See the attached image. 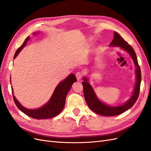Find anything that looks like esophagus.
Listing matches in <instances>:
<instances>
[{"label":"esophagus","mask_w":151,"mask_h":151,"mask_svg":"<svg viewBox=\"0 0 151 151\" xmlns=\"http://www.w3.org/2000/svg\"><path fill=\"white\" fill-rule=\"evenodd\" d=\"M82 76H83V73H81V72L76 73V77L77 80H78V81H80L81 80V78H82Z\"/></svg>","instance_id":"obj_1"}]
</instances>
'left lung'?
<instances>
[{
  "label": "left lung",
  "instance_id": "1",
  "mask_svg": "<svg viewBox=\"0 0 151 151\" xmlns=\"http://www.w3.org/2000/svg\"><path fill=\"white\" fill-rule=\"evenodd\" d=\"M109 46L111 47H119L120 48L126 51L130 55L136 68L135 71L136 81L132 96L128 99V101L121 105L111 106L101 101L98 98L93 87L90 83L88 77L87 76L83 77V81H82V85L83 87L84 97L89 108L93 111L94 113L105 116L119 115L125 112L128 109H130L134 105L137 100L138 97H139L141 83L140 68L139 66V64H138L135 52L132 49V47L127 42L124 41L123 38L117 32H114V38L111 42Z\"/></svg>",
  "mask_w": 151,
  "mask_h": 151
}]
</instances>
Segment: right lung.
Segmentation results:
<instances>
[{
    "label": "right lung",
    "instance_id": "1",
    "mask_svg": "<svg viewBox=\"0 0 151 151\" xmlns=\"http://www.w3.org/2000/svg\"><path fill=\"white\" fill-rule=\"evenodd\" d=\"M38 33H39V32H37L33 33V35H35ZM29 37H28L26 38L23 45L16 50L14 56V59L18 56L21 50L27 45V43L29 40ZM76 81L77 80L75 75L71 73L65 79L60 81L59 84L56 86L48 102H47L45 104L37 109H28L21 105L14 96L13 88L12 87L11 88L15 104L21 111H22L23 113L28 115L29 117L35 119H48L54 118L61 113V112L64 109V106H65L67 94L71 89L73 83L76 82ZM10 81H11V80H10Z\"/></svg>",
    "mask_w": 151,
    "mask_h": 151
}]
</instances>
